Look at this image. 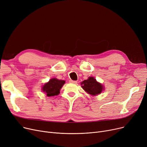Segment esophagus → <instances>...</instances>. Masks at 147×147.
<instances>
[{
	"instance_id": "esophagus-1",
	"label": "esophagus",
	"mask_w": 147,
	"mask_h": 147,
	"mask_svg": "<svg viewBox=\"0 0 147 147\" xmlns=\"http://www.w3.org/2000/svg\"><path fill=\"white\" fill-rule=\"evenodd\" d=\"M69 82L71 83V84H77V81H76V80H69Z\"/></svg>"
}]
</instances>
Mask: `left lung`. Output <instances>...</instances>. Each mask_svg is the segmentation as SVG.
<instances>
[{
  "mask_svg": "<svg viewBox=\"0 0 147 147\" xmlns=\"http://www.w3.org/2000/svg\"><path fill=\"white\" fill-rule=\"evenodd\" d=\"M81 86L85 91L92 95L100 94L104 90V86L93 77H89L87 80H85L81 83Z\"/></svg>",
  "mask_w": 147,
  "mask_h": 147,
  "instance_id": "left-lung-1",
  "label": "left lung"
}]
</instances>
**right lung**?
I'll use <instances>...</instances> for the list:
<instances>
[{
  "label": "right lung",
  "instance_id": "right-lung-1",
  "mask_svg": "<svg viewBox=\"0 0 147 147\" xmlns=\"http://www.w3.org/2000/svg\"><path fill=\"white\" fill-rule=\"evenodd\" d=\"M65 81L59 80L56 78L51 79L47 83L42 87V90L45 92L47 97L58 95L60 93V90L64 85Z\"/></svg>",
  "mask_w": 147,
  "mask_h": 147
}]
</instances>
